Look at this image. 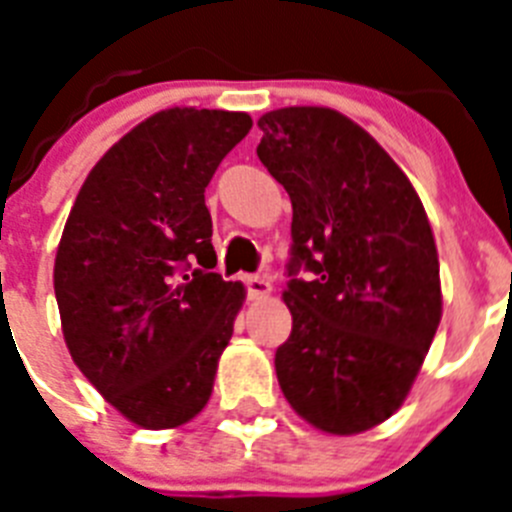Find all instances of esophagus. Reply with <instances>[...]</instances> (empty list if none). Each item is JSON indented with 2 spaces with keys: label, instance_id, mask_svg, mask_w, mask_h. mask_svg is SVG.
<instances>
[{
  "label": "esophagus",
  "instance_id": "1",
  "mask_svg": "<svg viewBox=\"0 0 512 512\" xmlns=\"http://www.w3.org/2000/svg\"><path fill=\"white\" fill-rule=\"evenodd\" d=\"M243 284H246V292L251 300H261V297H266L271 292L269 279L256 277V274H251V277H243Z\"/></svg>",
  "mask_w": 512,
  "mask_h": 512
}]
</instances>
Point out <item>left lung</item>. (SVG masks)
Listing matches in <instances>:
<instances>
[{
	"label": "left lung",
	"instance_id": "obj_1",
	"mask_svg": "<svg viewBox=\"0 0 512 512\" xmlns=\"http://www.w3.org/2000/svg\"><path fill=\"white\" fill-rule=\"evenodd\" d=\"M259 128L261 164L292 200L279 387L320 431L361 433L400 408L441 323L431 223L400 166L341 112L284 107Z\"/></svg>",
	"mask_w": 512,
	"mask_h": 512
}]
</instances>
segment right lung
Masks as SVG:
<instances>
[{
    "label": "right lung",
    "instance_id": "add662e5",
    "mask_svg": "<svg viewBox=\"0 0 512 512\" xmlns=\"http://www.w3.org/2000/svg\"><path fill=\"white\" fill-rule=\"evenodd\" d=\"M246 112L174 107L140 122L79 189L53 287L81 374L140 428H176L212 395L243 284L215 274L205 187Z\"/></svg>",
    "mask_w": 512,
    "mask_h": 512
}]
</instances>
